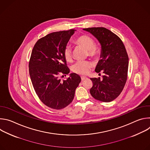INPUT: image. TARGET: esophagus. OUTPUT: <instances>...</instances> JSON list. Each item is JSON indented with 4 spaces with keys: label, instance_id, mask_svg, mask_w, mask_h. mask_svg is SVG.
Listing matches in <instances>:
<instances>
[{
    "label": "esophagus",
    "instance_id": "1",
    "mask_svg": "<svg viewBox=\"0 0 150 150\" xmlns=\"http://www.w3.org/2000/svg\"><path fill=\"white\" fill-rule=\"evenodd\" d=\"M81 80H82V81H83V80L86 79L87 78V77H85V76H81Z\"/></svg>",
    "mask_w": 150,
    "mask_h": 150
}]
</instances>
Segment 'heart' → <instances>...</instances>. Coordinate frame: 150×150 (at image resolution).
<instances>
[{
	"instance_id": "heart-1",
	"label": "heart",
	"mask_w": 150,
	"mask_h": 150,
	"mask_svg": "<svg viewBox=\"0 0 150 150\" xmlns=\"http://www.w3.org/2000/svg\"><path fill=\"white\" fill-rule=\"evenodd\" d=\"M75 42L88 50V54L92 57H97L100 50L97 47L95 46V42L93 39L86 35H82L78 37ZM64 57L67 62L72 61V50L70 46H67L64 49ZM92 67V63L89 61H78L72 66V69L73 72L79 75H87Z\"/></svg>"
}]
</instances>
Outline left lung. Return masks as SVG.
Masks as SVG:
<instances>
[{"mask_svg":"<svg viewBox=\"0 0 150 150\" xmlns=\"http://www.w3.org/2000/svg\"><path fill=\"white\" fill-rule=\"evenodd\" d=\"M99 41L100 60L96 67L97 73L104 74L103 79L90 78L93 85L90 94L96 100L110 102L122 91L127 80L129 58L120 38L104 27L84 28Z\"/></svg>","mask_w":150,"mask_h":150,"instance_id":"obj_1","label":"left lung"}]
</instances>
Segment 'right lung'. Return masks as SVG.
I'll list each match as a JSON object with an SVG mask.
<instances>
[{"label":"right lung","instance_id":"1","mask_svg":"<svg viewBox=\"0 0 150 150\" xmlns=\"http://www.w3.org/2000/svg\"><path fill=\"white\" fill-rule=\"evenodd\" d=\"M75 30L54 32L39 39L32 50L29 73L34 90L46 105L59 110L73 100L81 77L75 73L61 81L59 75H68L64 49ZM66 76V75H65Z\"/></svg>","mask_w":150,"mask_h":150}]
</instances>
